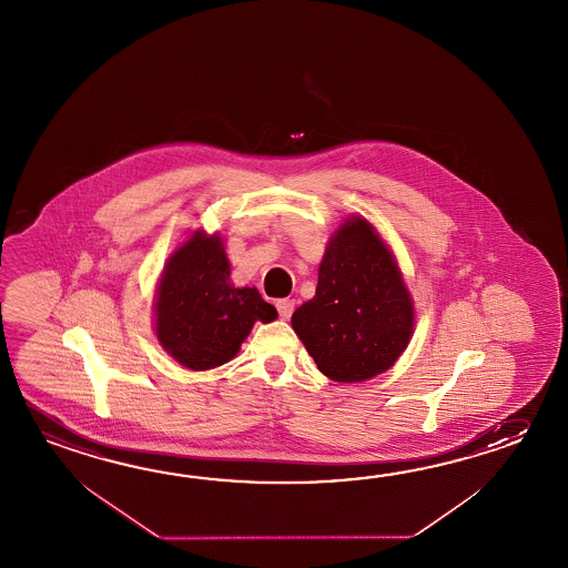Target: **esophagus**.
Returning <instances> with one entry per match:
<instances>
[{"instance_id":"esophagus-1","label":"esophagus","mask_w":568,"mask_h":568,"mask_svg":"<svg viewBox=\"0 0 568 568\" xmlns=\"http://www.w3.org/2000/svg\"><path fill=\"white\" fill-rule=\"evenodd\" d=\"M277 310L278 315H281L283 320H290L291 313L295 310V302H293V300H278Z\"/></svg>"}]
</instances>
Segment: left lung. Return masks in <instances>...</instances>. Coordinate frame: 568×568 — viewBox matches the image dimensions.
I'll list each match as a JSON object with an SVG mask.
<instances>
[{
  "instance_id": "1",
  "label": "left lung",
  "mask_w": 568,
  "mask_h": 568,
  "mask_svg": "<svg viewBox=\"0 0 568 568\" xmlns=\"http://www.w3.org/2000/svg\"><path fill=\"white\" fill-rule=\"evenodd\" d=\"M291 325L336 383L371 381L400 358L415 307L390 248L366 219H347L329 239L315 295L295 310Z\"/></svg>"
}]
</instances>
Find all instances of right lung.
<instances>
[{
	"label": "right lung",
	"mask_w": 568,
	"mask_h": 568,
	"mask_svg": "<svg viewBox=\"0 0 568 568\" xmlns=\"http://www.w3.org/2000/svg\"><path fill=\"white\" fill-rule=\"evenodd\" d=\"M277 310L255 287H234L219 234L196 231L163 266L155 295V336L190 371H212L236 356L255 322Z\"/></svg>",
	"instance_id": "obj_1"
}]
</instances>
